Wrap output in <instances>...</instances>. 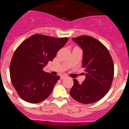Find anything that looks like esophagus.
Returning a JSON list of instances; mask_svg holds the SVG:
<instances>
[{
	"mask_svg": "<svg viewBox=\"0 0 129 129\" xmlns=\"http://www.w3.org/2000/svg\"><path fill=\"white\" fill-rule=\"evenodd\" d=\"M67 75H62V76H60V79H62V80H63L66 78H67Z\"/></svg>",
	"mask_w": 129,
	"mask_h": 129,
	"instance_id": "1",
	"label": "esophagus"
}]
</instances>
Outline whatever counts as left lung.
Returning a JSON list of instances; mask_svg holds the SVG:
<instances>
[{
  "mask_svg": "<svg viewBox=\"0 0 129 129\" xmlns=\"http://www.w3.org/2000/svg\"><path fill=\"white\" fill-rule=\"evenodd\" d=\"M73 40L83 50L82 67L86 78L82 84L73 79L70 94L80 103L92 104L104 97L111 88L114 73L112 58L107 48L93 37L82 35Z\"/></svg>",
  "mask_w": 129,
  "mask_h": 129,
  "instance_id": "8db88e82",
  "label": "left lung"
}]
</instances>
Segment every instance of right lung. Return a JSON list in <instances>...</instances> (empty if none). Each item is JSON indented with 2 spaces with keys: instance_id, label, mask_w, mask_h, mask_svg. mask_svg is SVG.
<instances>
[{
  "instance_id": "obj_1",
  "label": "right lung",
  "mask_w": 129,
  "mask_h": 129,
  "mask_svg": "<svg viewBox=\"0 0 129 129\" xmlns=\"http://www.w3.org/2000/svg\"><path fill=\"white\" fill-rule=\"evenodd\" d=\"M68 38H54L35 34L23 41L13 55L10 66L11 81L18 96L25 102L36 104L48 97L60 79L44 71Z\"/></svg>"
}]
</instances>
